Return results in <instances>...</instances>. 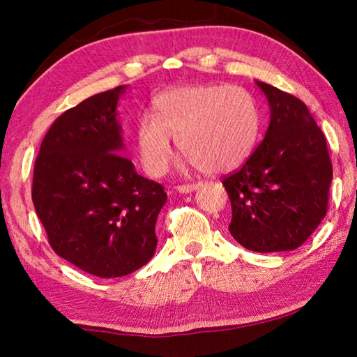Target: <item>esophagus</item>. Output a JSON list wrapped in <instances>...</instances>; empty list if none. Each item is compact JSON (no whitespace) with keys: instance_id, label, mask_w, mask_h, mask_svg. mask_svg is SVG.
<instances>
[{"instance_id":"1","label":"esophagus","mask_w":357,"mask_h":357,"mask_svg":"<svg viewBox=\"0 0 357 357\" xmlns=\"http://www.w3.org/2000/svg\"><path fill=\"white\" fill-rule=\"evenodd\" d=\"M200 187H202L200 183H198V184H185V185H178L176 190L179 193H190V192H195L197 189H200Z\"/></svg>"}]
</instances>
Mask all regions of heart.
<instances>
[{
  "instance_id": "b5f03b06",
  "label": "heart",
  "mask_w": 357,
  "mask_h": 357,
  "mask_svg": "<svg viewBox=\"0 0 357 357\" xmlns=\"http://www.w3.org/2000/svg\"><path fill=\"white\" fill-rule=\"evenodd\" d=\"M155 114L135 126L137 153L151 176L167 172L173 138L187 167L217 174L244 164L258 142L261 112L250 91L234 84H189L159 94Z\"/></svg>"
}]
</instances>
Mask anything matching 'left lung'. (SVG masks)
Masks as SVG:
<instances>
[{
    "label": "left lung",
    "mask_w": 357,
    "mask_h": 357,
    "mask_svg": "<svg viewBox=\"0 0 357 357\" xmlns=\"http://www.w3.org/2000/svg\"><path fill=\"white\" fill-rule=\"evenodd\" d=\"M255 83L268 99L269 126L245 164L223 179L233 213L228 229L249 250L288 252L324 219L332 164L324 134L304 102Z\"/></svg>",
    "instance_id": "8db88e82"
}]
</instances>
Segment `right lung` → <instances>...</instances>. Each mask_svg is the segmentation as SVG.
I'll return each instance as SVG.
<instances>
[{"label": "right lung", "instance_id": "obj_1", "mask_svg": "<svg viewBox=\"0 0 357 357\" xmlns=\"http://www.w3.org/2000/svg\"><path fill=\"white\" fill-rule=\"evenodd\" d=\"M128 84L64 112L40 144L33 203L52 249L88 274L114 279L140 269L157 245L167 203L160 184L123 155L118 102Z\"/></svg>", "mask_w": 357, "mask_h": 357}]
</instances>
